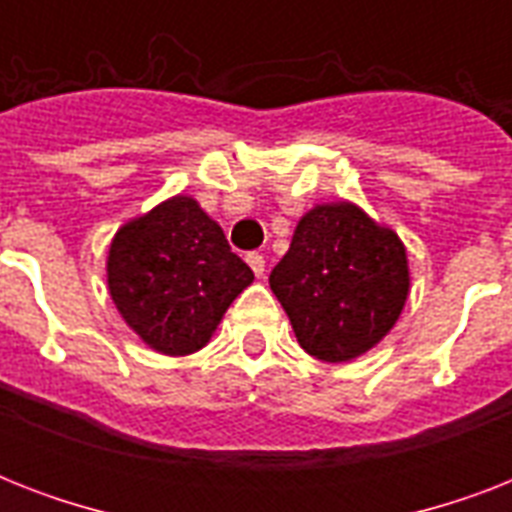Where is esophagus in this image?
<instances>
[{"label":"esophagus","mask_w":512,"mask_h":512,"mask_svg":"<svg viewBox=\"0 0 512 512\" xmlns=\"http://www.w3.org/2000/svg\"><path fill=\"white\" fill-rule=\"evenodd\" d=\"M247 263L249 268L255 271V276H265V257L260 255V252H249Z\"/></svg>","instance_id":"34e87169"}]
</instances>
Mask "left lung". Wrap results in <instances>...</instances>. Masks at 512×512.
<instances>
[{"instance_id": "left-lung-1", "label": "left lung", "mask_w": 512, "mask_h": 512, "mask_svg": "<svg viewBox=\"0 0 512 512\" xmlns=\"http://www.w3.org/2000/svg\"><path fill=\"white\" fill-rule=\"evenodd\" d=\"M268 281L297 342L332 364L377 345L409 295L404 244L348 201L311 209Z\"/></svg>"}]
</instances>
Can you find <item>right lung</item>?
<instances>
[{
  "label": "right lung",
  "instance_id": "1",
  "mask_svg": "<svg viewBox=\"0 0 512 512\" xmlns=\"http://www.w3.org/2000/svg\"><path fill=\"white\" fill-rule=\"evenodd\" d=\"M252 279L223 228L188 196L124 225L108 252V289L122 319L167 356L204 348Z\"/></svg>",
  "mask_w": 512,
  "mask_h": 512
}]
</instances>
